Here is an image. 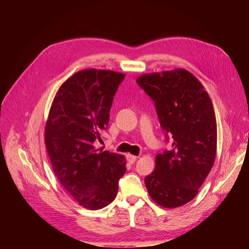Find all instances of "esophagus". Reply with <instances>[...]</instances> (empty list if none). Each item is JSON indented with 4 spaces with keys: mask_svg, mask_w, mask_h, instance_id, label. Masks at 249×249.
I'll return each instance as SVG.
<instances>
[{
    "mask_svg": "<svg viewBox=\"0 0 249 249\" xmlns=\"http://www.w3.org/2000/svg\"><path fill=\"white\" fill-rule=\"evenodd\" d=\"M126 160H127V161L130 163V165H133V163H135V161L137 160V156L127 154V156H126Z\"/></svg>",
    "mask_w": 249,
    "mask_h": 249,
    "instance_id": "obj_1",
    "label": "esophagus"
}]
</instances>
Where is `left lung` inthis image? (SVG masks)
<instances>
[{"mask_svg": "<svg viewBox=\"0 0 249 249\" xmlns=\"http://www.w3.org/2000/svg\"><path fill=\"white\" fill-rule=\"evenodd\" d=\"M137 83L154 102L166 141L171 139L170 149L156 156L145 186L158 205L178 208L196 197L214 165L217 126L212 100L198 79L181 68L143 75Z\"/></svg>", "mask_w": 249, "mask_h": 249, "instance_id": "obj_1", "label": "left lung"}]
</instances>
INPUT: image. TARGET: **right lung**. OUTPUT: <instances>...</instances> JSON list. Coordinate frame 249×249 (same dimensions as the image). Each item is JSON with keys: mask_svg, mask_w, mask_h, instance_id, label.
<instances>
[{"mask_svg": "<svg viewBox=\"0 0 249 249\" xmlns=\"http://www.w3.org/2000/svg\"><path fill=\"white\" fill-rule=\"evenodd\" d=\"M124 73L86 70L62 84L52 103L45 142L55 176L83 208L99 210L114 200L126 172L124 156L94 149L107 129Z\"/></svg>", "mask_w": 249, "mask_h": 249, "instance_id": "add662e5", "label": "right lung"}]
</instances>
